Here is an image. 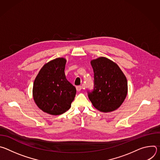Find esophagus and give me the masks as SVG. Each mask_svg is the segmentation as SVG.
<instances>
[{
	"instance_id": "34e87169",
	"label": "esophagus",
	"mask_w": 160,
	"mask_h": 160,
	"mask_svg": "<svg viewBox=\"0 0 160 160\" xmlns=\"http://www.w3.org/2000/svg\"><path fill=\"white\" fill-rule=\"evenodd\" d=\"M77 88V90L78 91V92H80V91H81V90L82 89V86H77L76 87Z\"/></svg>"
}]
</instances>
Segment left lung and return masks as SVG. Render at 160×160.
<instances>
[{
  "instance_id": "left-lung-1",
  "label": "left lung",
  "mask_w": 160,
  "mask_h": 160,
  "mask_svg": "<svg viewBox=\"0 0 160 160\" xmlns=\"http://www.w3.org/2000/svg\"><path fill=\"white\" fill-rule=\"evenodd\" d=\"M94 74V88L88 96L92 105L101 112L117 109L128 92L125 75L112 61L100 57L90 61Z\"/></svg>"
}]
</instances>
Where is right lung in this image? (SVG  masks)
<instances>
[{
	"instance_id": "right-lung-1",
	"label": "right lung",
	"mask_w": 160,
	"mask_h": 160,
	"mask_svg": "<svg viewBox=\"0 0 160 160\" xmlns=\"http://www.w3.org/2000/svg\"><path fill=\"white\" fill-rule=\"evenodd\" d=\"M66 62V59L58 58L45 63L33 82L35 104L51 115H59L69 109L76 95V88L65 76Z\"/></svg>"
}]
</instances>
